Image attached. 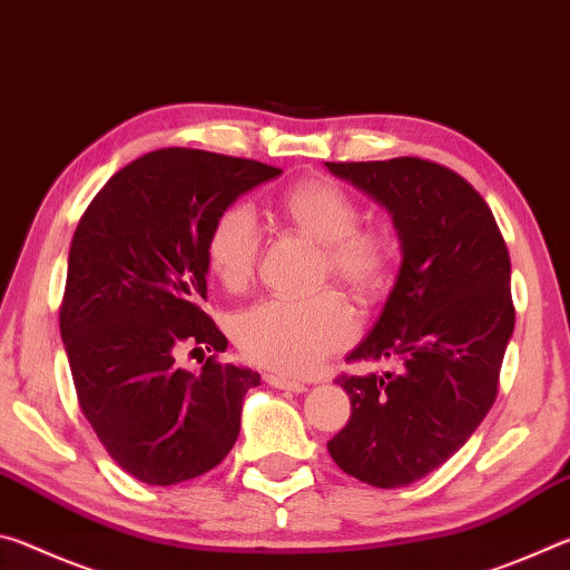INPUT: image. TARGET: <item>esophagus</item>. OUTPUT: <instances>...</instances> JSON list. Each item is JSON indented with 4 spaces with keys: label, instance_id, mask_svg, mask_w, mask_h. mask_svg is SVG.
<instances>
[{
    "label": "esophagus",
    "instance_id": "1",
    "mask_svg": "<svg viewBox=\"0 0 570 570\" xmlns=\"http://www.w3.org/2000/svg\"><path fill=\"white\" fill-rule=\"evenodd\" d=\"M266 382L272 384L276 390H286V392H306V384L304 382H296V380H288L282 377V374H266Z\"/></svg>",
    "mask_w": 570,
    "mask_h": 570
}]
</instances>
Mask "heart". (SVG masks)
Returning <instances> with one entry per match:
<instances>
[{
    "label": "heart",
    "instance_id": "1",
    "mask_svg": "<svg viewBox=\"0 0 570 570\" xmlns=\"http://www.w3.org/2000/svg\"><path fill=\"white\" fill-rule=\"evenodd\" d=\"M282 216L298 234L320 244V276L370 296L392 274L394 244L380 226H356L360 206L344 188L326 178H308L278 200ZM262 226L254 208L234 204L220 214L206 240L210 274L230 292L250 284L262 262ZM234 342L248 362L284 374L314 370L326 354L350 344L356 320L346 298L324 288L306 298H264L230 322Z\"/></svg>",
    "mask_w": 570,
    "mask_h": 570
}]
</instances>
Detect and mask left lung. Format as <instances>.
Instances as JSON below:
<instances>
[{
    "mask_svg": "<svg viewBox=\"0 0 570 570\" xmlns=\"http://www.w3.org/2000/svg\"><path fill=\"white\" fill-rule=\"evenodd\" d=\"M392 214L402 244L397 284L346 362L394 372L340 374L350 422L326 442L346 475L404 488L450 460L498 397L513 336L510 256L485 198L440 163H326Z\"/></svg>",
    "mask_w": 570,
    "mask_h": 570,
    "instance_id": "8db88e82",
    "label": "left lung"
}]
</instances>
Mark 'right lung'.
<instances>
[{"instance_id": "obj_1", "label": "right lung", "mask_w": 570, "mask_h": 570, "mask_svg": "<svg viewBox=\"0 0 570 570\" xmlns=\"http://www.w3.org/2000/svg\"><path fill=\"white\" fill-rule=\"evenodd\" d=\"M282 168L160 148L115 173L75 228L60 334L85 420L108 455L148 485L214 470L240 430L258 372L210 354L198 374L176 356L226 352L204 312L206 240L240 193Z\"/></svg>"}]
</instances>
